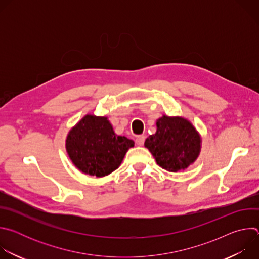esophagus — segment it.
Here are the masks:
<instances>
[{
	"mask_svg": "<svg viewBox=\"0 0 259 259\" xmlns=\"http://www.w3.org/2000/svg\"><path fill=\"white\" fill-rule=\"evenodd\" d=\"M144 139H145V137L143 135H139V136L136 137L135 142H136L137 145H142L144 143Z\"/></svg>",
	"mask_w": 259,
	"mask_h": 259,
	"instance_id": "34e87169",
	"label": "esophagus"
}]
</instances>
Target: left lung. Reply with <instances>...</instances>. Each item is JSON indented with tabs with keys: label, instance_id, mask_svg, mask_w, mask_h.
<instances>
[{
	"label": "left lung",
	"instance_id": "obj_1",
	"mask_svg": "<svg viewBox=\"0 0 259 259\" xmlns=\"http://www.w3.org/2000/svg\"><path fill=\"white\" fill-rule=\"evenodd\" d=\"M144 146L160 167L177 172L196 161L201 151V137L187 119L163 116L157 121V132L146 138Z\"/></svg>",
	"mask_w": 259,
	"mask_h": 259
}]
</instances>
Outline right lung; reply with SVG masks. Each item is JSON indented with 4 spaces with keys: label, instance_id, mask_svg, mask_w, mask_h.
I'll list each match as a JSON object with an SVG mask.
<instances>
[{
    "label": "right lung",
    "instance_id": "1",
    "mask_svg": "<svg viewBox=\"0 0 259 259\" xmlns=\"http://www.w3.org/2000/svg\"><path fill=\"white\" fill-rule=\"evenodd\" d=\"M65 146L80 171L102 177L119 168L134 141L116 135L106 117L86 115L69 131Z\"/></svg>",
    "mask_w": 259,
    "mask_h": 259
}]
</instances>
